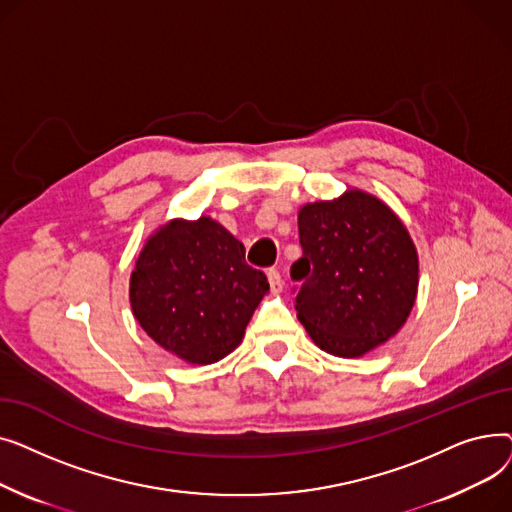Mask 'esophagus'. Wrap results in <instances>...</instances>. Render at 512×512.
<instances>
[{
	"mask_svg": "<svg viewBox=\"0 0 512 512\" xmlns=\"http://www.w3.org/2000/svg\"><path fill=\"white\" fill-rule=\"evenodd\" d=\"M267 280H270V288L272 292H280L284 288V282H282V276L278 270H270L267 272Z\"/></svg>",
	"mask_w": 512,
	"mask_h": 512,
	"instance_id": "1",
	"label": "esophagus"
}]
</instances>
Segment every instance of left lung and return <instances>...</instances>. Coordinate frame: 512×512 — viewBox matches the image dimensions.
Instances as JSON below:
<instances>
[{"instance_id":"1","label":"left lung","mask_w":512,"mask_h":512,"mask_svg":"<svg viewBox=\"0 0 512 512\" xmlns=\"http://www.w3.org/2000/svg\"><path fill=\"white\" fill-rule=\"evenodd\" d=\"M303 282L294 309L313 342L336 357H361L405 324L419 282L413 240L396 215L361 191L299 211Z\"/></svg>"}]
</instances>
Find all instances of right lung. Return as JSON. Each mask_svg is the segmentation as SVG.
<instances>
[{
    "label": "right lung",
    "mask_w": 512,
    "mask_h": 512,
    "mask_svg": "<svg viewBox=\"0 0 512 512\" xmlns=\"http://www.w3.org/2000/svg\"><path fill=\"white\" fill-rule=\"evenodd\" d=\"M270 290L245 247L209 218L172 220L139 255L130 305L141 328L188 363H215L240 344Z\"/></svg>",
    "instance_id": "1"
}]
</instances>
